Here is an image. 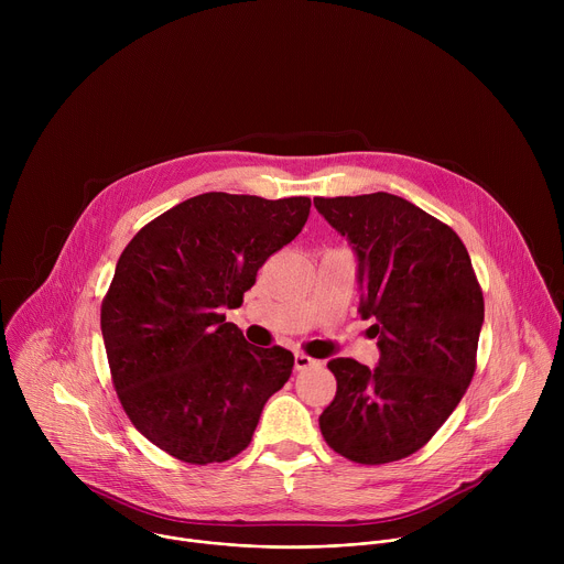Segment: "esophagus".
<instances>
[{
  "label": "esophagus",
  "instance_id": "esophagus-1",
  "mask_svg": "<svg viewBox=\"0 0 564 564\" xmlns=\"http://www.w3.org/2000/svg\"><path fill=\"white\" fill-rule=\"evenodd\" d=\"M316 364H318L316 359H312V357H307V355H303V352L294 355V370H296V372H303V370H307V368H312V366H316Z\"/></svg>",
  "mask_w": 564,
  "mask_h": 564
}]
</instances>
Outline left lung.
Masks as SVG:
<instances>
[{"mask_svg": "<svg viewBox=\"0 0 564 564\" xmlns=\"http://www.w3.org/2000/svg\"><path fill=\"white\" fill-rule=\"evenodd\" d=\"M352 246L359 314L375 318L379 364L333 359V404L318 429L357 464H388L420 451L448 420L473 372L485 296L459 236L406 198L386 192L314 198Z\"/></svg>", "mask_w": 564, "mask_h": 564, "instance_id": "1", "label": "left lung"}]
</instances>
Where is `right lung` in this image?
Returning a JSON list of instances; mask_svg holds the SVG:
<instances>
[{
    "label": "right lung",
    "instance_id": "1",
    "mask_svg": "<svg viewBox=\"0 0 564 564\" xmlns=\"http://www.w3.org/2000/svg\"><path fill=\"white\" fill-rule=\"evenodd\" d=\"M310 198L209 192L147 223L118 259L100 326L131 424L187 464L246 451L294 355L254 348L225 310L303 229Z\"/></svg>",
    "mask_w": 564,
    "mask_h": 564
}]
</instances>
